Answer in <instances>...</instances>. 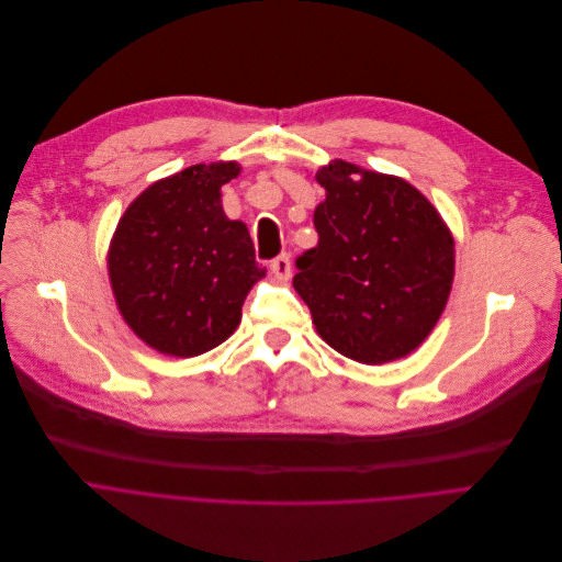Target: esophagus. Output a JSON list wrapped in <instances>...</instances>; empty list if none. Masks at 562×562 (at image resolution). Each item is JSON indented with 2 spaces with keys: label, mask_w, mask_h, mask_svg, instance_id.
Returning a JSON list of instances; mask_svg holds the SVG:
<instances>
[{
  "label": "esophagus",
  "mask_w": 562,
  "mask_h": 562,
  "mask_svg": "<svg viewBox=\"0 0 562 562\" xmlns=\"http://www.w3.org/2000/svg\"><path fill=\"white\" fill-rule=\"evenodd\" d=\"M272 272L277 274V279H288L290 277V256L288 254H281L272 260Z\"/></svg>",
  "instance_id": "obj_1"
}]
</instances>
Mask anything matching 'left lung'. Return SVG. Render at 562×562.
<instances>
[{
	"label": "left lung",
	"mask_w": 562,
	"mask_h": 562,
	"mask_svg": "<svg viewBox=\"0 0 562 562\" xmlns=\"http://www.w3.org/2000/svg\"><path fill=\"white\" fill-rule=\"evenodd\" d=\"M327 199L313 212L317 247L292 285L336 352L378 366L407 357L441 317L456 243L407 180L334 159L315 173Z\"/></svg>",
	"instance_id": "left-lung-1"
}]
</instances>
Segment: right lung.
Wrapping results in <instances>:
<instances>
[{"label": "right lung", "instance_id": "right-lung-1", "mask_svg": "<svg viewBox=\"0 0 562 562\" xmlns=\"http://www.w3.org/2000/svg\"><path fill=\"white\" fill-rule=\"evenodd\" d=\"M237 173V162H212L157 180L116 226L106 254L116 306L157 352L199 357L224 342L265 277L247 226L222 207Z\"/></svg>", "mask_w": 562, "mask_h": 562}]
</instances>
